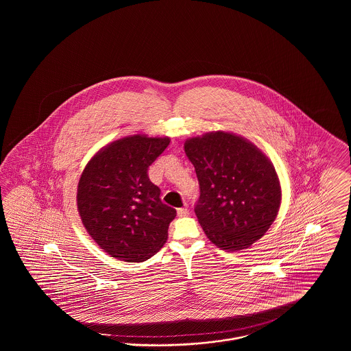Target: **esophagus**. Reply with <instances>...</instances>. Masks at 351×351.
I'll list each match as a JSON object with an SVG mask.
<instances>
[{
	"instance_id": "34e87169",
	"label": "esophagus",
	"mask_w": 351,
	"mask_h": 351,
	"mask_svg": "<svg viewBox=\"0 0 351 351\" xmlns=\"http://www.w3.org/2000/svg\"><path fill=\"white\" fill-rule=\"evenodd\" d=\"M186 215H188V208H186V206L178 209V216H179V217H185Z\"/></svg>"
}]
</instances>
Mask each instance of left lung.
Returning <instances> with one entry per match:
<instances>
[{
    "label": "left lung",
    "instance_id": "8db88e82",
    "mask_svg": "<svg viewBox=\"0 0 351 351\" xmlns=\"http://www.w3.org/2000/svg\"><path fill=\"white\" fill-rule=\"evenodd\" d=\"M200 197L201 228L222 250L239 251L262 238L278 216L282 188L274 165L247 139L212 132L185 141Z\"/></svg>",
    "mask_w": 351,
    "mask_h": 351
}]
</instances>
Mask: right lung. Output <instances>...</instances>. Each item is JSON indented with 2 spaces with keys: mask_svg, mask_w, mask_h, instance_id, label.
I'll return each instance as SVG.
<instances>
[{
  "mask_svg": "<svg viewBox=\"0 0 351 351\" xmlns=\"http://www.w3.org/2000/svg\"><path fill=\"white\" fill-rule=\"evenodd\" d=\"M169 138L135 134L102 147L84 168L77 210L102 250L125 262H143L167 242L176 210L160 200L149 167Z\"/></svg>",
  "mask_w": 351,
  "mask_h": 351,
  "instance_id": "1",
  "label": "right lung"
}]
</instances>
